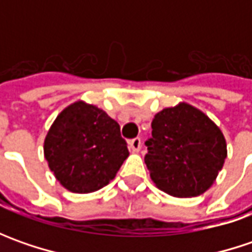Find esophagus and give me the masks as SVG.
<instances>
[{"label": "esophagus", "instance_id": "34e87169", "mask_svg": "<svg viewBox=\"0 0 252 252\" xmlns=\"http://www.w3.org/2000/svg\"><path fill=\"white\" fill-rule=\"evenodd\" d=\"M129 147H130V150L134 151V153L140 151L141 149L140 137H134V139H131V140L129 141Z\"/></svg>", "mask_w": 252, "mask_h": 252}]
</instances>
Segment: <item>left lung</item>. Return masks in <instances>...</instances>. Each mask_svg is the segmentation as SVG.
Returning <instances> with one entry per match:
<instances>
[{"label":"left lung","mask_w":252,"mask_h":252,"mask_svg":"<svg viewBox=\"0 0 252 252\" xmlns=\"http://www.w3.org/2000/svg\"><path fill=\"white\" fill-rule=\"evenodd\" d=\"M151 129L144 162L156 187L177 198L208 190L227 157L218 126L203 112L182 102L158 112Z\"/></svg>","instance_id":"obj_1"}]
</instances>
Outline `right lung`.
<instances>
[{
    "mask_svg": "<svg viewBox=\"0 0 252 252\" xmlns=\"http://www.w3.org/2000/svg\"><path fill=\"white\" fill-rule=\"evenodd\" d=\"M127 157L119 123L83 101L67 106L44 139L49 168L74 193H90L108 185Z\"/></svg>",
    "mask_w": 252,
    "mask_h": 252,
    "instance_id": "add662e5",
    "label": "right lung"
}]
</instances>
